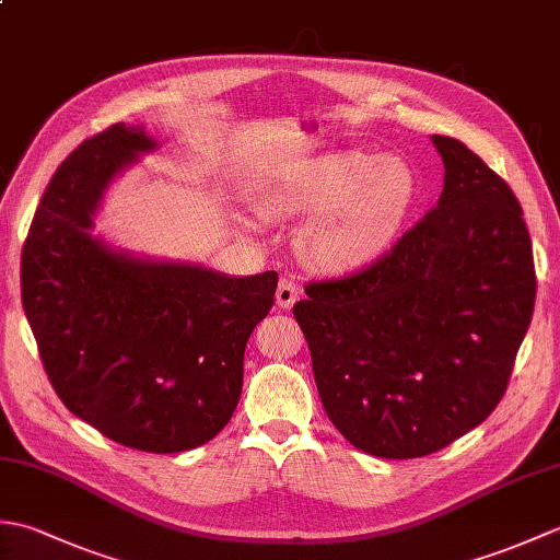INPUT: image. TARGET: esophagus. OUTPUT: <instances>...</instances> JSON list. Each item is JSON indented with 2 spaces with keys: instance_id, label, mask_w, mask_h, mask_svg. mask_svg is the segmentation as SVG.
Returning a JSON list of instances; mask_svg holds the SVG:
<instances>
[{
  "instance_id": "34e87169",
  "label": "esophagus",
  "mask_w": 560,
  "mask_h": 560,
  "mask_svg": "<svg viewBox=\"0 0 560 560\" xmlns=\"http://www.w3.org/2000/svg\"><path fill=\"white\" fill-rule=\"evenodd\" d=\"M301 295V289L299 283H295L293 279H281L279 287H277V305L283 307V311H289V307L299 301Z\"/></svg>"
}]
</instances>
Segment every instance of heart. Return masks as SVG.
Masks as SVG:
<instances>
[{"mask_svg":"<svg viewBox=\"0 0 560 560\" xmlns=\"http://www.w3.org/2000/svg\"><path fill=\"white\" fill-rule=\"evenodd\" d=\"M413 197L416 177L401 159L341 151L279 173L259 189L257 211L311 217L299 233L301 257L319 271L347 273L395 243Z\"/></svg>","mask_w":560,"mask_h":560,"instance_id":"1","label":"heart"}]
</instances>
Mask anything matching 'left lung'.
Segmentation results:
<instances>
[{"label":"left lung","mask_w":560,"mask_h":560,"mask_svg":"<svg viewBox=\"0 0 560 560\" xmlns=\"http://www.w3.org/2000/svg\"><path fill=\"white\" fill-rule=\"evenodd\" d=\"M435 209L375 265L307 283L293 305L319 399L368 455L443 450L501 401L525 339L537 277L513 189L452 137Z\"/></svg>","instance_id":"1"}]
</instances>
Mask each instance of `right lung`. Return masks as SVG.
Masks as SVG:
<instances>
[{
	"label": "right lung",
	"mask_w": 560,
	"mask_h": 560,
	"mask_svg": "<svg viewBox=\"0 0 560 560\" xmlns=\"http://www.w3.org/2000/svg\"><path fill=\"white\" fill-rule=\"evenodd\" d=\"M156 149L144 127L113 125L71 151L23 245L21 299L65 407L115 443L171 455L231 421L279 277L137 255L93 233L115 177Z\"/></svg>",
	"instance_id": "add662e5"
}]
</instances>
